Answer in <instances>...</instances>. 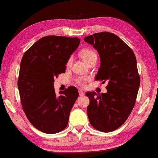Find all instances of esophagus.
Wrapping results in <instances>:
<instances>
[{
  "instance_id": "esophagus-1",
  "label": "esophagus",
  "mask_w": 158,
  "mask_h": 158,
  "mask_svg": "<svg viewBox=\"0 0 158 158\" xmlns=\"http://www.w3.org/2000/svg\"><path fill=\"white\" fill-rule=\"evenodd\" d=\"M78 93H79V95L80 96H83L84 95H85V93H84L83 91H82L81 89H79Z\"/></svg>"
}]
</instances>
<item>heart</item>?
<instances>
[{
    "instance_id": "heart-1",
    "label": "heart",
    "mask_w": 158,
    "mask_h": 158,
    "mask_svg": "<svg viewBox=\"0 0 158 158\" xmlns=\"http://www.w3.org/2000/svg\"><path fill=\"white\" fill-rule=\"evenodd\" d=\"M80 55H81L82 59L85 61L86 63L90 62L91 60L94 59H97V54L95 53V51L91 49H84L81 52H80ZM73 58L72 56H71L68 60L67 61L66 65L67 67H70L72 65V62H73ZM89 80L88 78H86V77H78V78L76 79V82L78 84V85L84 86L85 85V82Z\"/></svg>"
}]
</instances>
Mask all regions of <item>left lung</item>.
<instances>
[{
  "label": "left lung",
  "mask_w": 158,
  "mask_h": 158,
  "mask_svg": "<svg viewBox=\"0 0 158 158\" xmlns=\"http://www.w3.org/2000/svg\"><path fill=\"white\" fill-rule=\"evenodd\" d=\"M84 40L92 45L100 56L95 80L108 82L106 93H86L90 100L89 120L96 130L110 132L125 123L135 105L140 84L136 59L132 50L113 33H95Z\"/></svg>",
  "instance_id": "left-lung-1"
}]
</instances>
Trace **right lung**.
I'll return each instance as SVG.
<instances>
[{
  "mask_svg": "<svg viewBox=\"0 0 158 158\" xmlns=\"http://www.w3.org/2000/svg\"><path fill=\"white\" fill-rule=\"evenodd\" d=\"M80 42L78 37H44L22 57L18 80L21 104L28 121L42 132H60L68 124L78 91L69 86L56 95L54 78L65 72L67 61Z\"/></svg>",
  "mask_w": 158,
  "mask_h": 158,
  "instance_id": "right-lung-1",
  "label": "right lung"
}]
</instances>
